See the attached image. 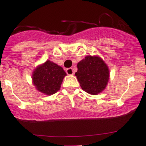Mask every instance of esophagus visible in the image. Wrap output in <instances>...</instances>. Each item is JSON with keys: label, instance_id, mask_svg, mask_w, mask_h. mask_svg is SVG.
Listing matches in <instances>:
<instances>
[{"label": "esophagus", "instance_id": "1", "mask_svg": "<svg viewBox=\"0 0 146 146\" xmlns=\"http://www.w3.org/2000/svg\"><path fill=\"white\" fill-rule=\"evenodd\" d=\"M66 72L67 74H69V75H72V74H74V70L72 68H69V69H67L66 70Z\"/></svg>", "mask_w": 146, "mask_h": 146}]
</instances>
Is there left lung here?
<instances>
[{
  "instance_id": "obj_1",
  "label": "left lung",
  "mask_w": 146,
  "mask_h": 146,
  "mask_svg": "<svg viewBox=\"0 0 146 146\" xmlns=\"http://www.w3.org/2000/svg\"><path fill=\"white\" fill-rule=\"evenodd\" d=\"M75 76L83 91L91 95H96L104 90L108 85L109 68L97 55H88L77 64Z\"/></svg>"
}]
</instances>
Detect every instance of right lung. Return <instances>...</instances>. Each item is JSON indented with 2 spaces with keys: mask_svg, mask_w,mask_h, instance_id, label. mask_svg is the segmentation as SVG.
Masks as SVG:
<instances>
[{
  "mask_svg": "<svg viewBox=\"0 0 146 146\" xmlns=\"http://www.w3.org/2000/svg\"><path fill=\"white\" fill-rule=\"evenodd\" d=\"M66 75V73L61 66L47 60L34 69L32 80L38 91L50 96L60 90Z\"/></svg>",
  "mask_w": 146,
  "mask_h": 146,
  "instance_id": "obj_1",
  "label": "right lung"
}]
</instances>
